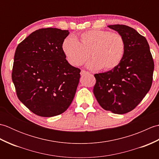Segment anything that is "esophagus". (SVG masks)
I'll return each mask as SVG.
<instances>
[{"label": "esophagus", "mask_w": 159, "mask_h": 159, "mask_svg": "<svg viewBox=\"0 0 159 159\" xmlns=\"http://www.w3.org/2000/svg\"><path fill=\"white\" fill-rule=\"evenodd\" d=\"M89 72H87V71H85V70H82L81 71H80V75L81 76H83V75H85V74H88Z\"/></svg>", "instance_id": "obj_1"}]
</instances>
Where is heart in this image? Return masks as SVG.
Listing matches in <instances>:
<instances>
[{"mask_svg":"<svg viewBox=\"0 0 159 159\" xmlns=\"http://www.w3.org/2000/svg\"><path fill=\"white\" fill-rule=\"evenodd\" d=\"M62 50L71 65L79 66L89 59L92 69L108 71L116 68L122 61L126 52V42L119 33L104 30H92L81 33L74 39L67 37L63 40Z\"/></svg>","mask_w":159,"mask_h":159,"instance_id":"1","label":"heart"}]
</instances>
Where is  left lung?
Returning a JSON list of instances; mask_svg holds the SVG:
<instances>
[{"label": "left lung", "mask_w": 159, "mask_h": 159, "mask_svg": "<svg viewBox=\"0 0 159 159\" xmlns=\"http://www.w3.org/2000/svg\"><path fill=\"white\" fill-rule=\"evenodd\" d=\"M126 42V52L119 66L106 72L94 74L93 94L101 107L116 114L133 110L149 92L154 64L145 37L123 25H109Z\"/></svg>", "instance_id": "obj_1"}]
</instances>
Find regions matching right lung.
Returning <instances> with one entry per match:
<instances>
[{
    "label": "right lung",
    "mask_w": 159,
    "mask_h": 159,
    "mask_svg": "<svg viewBox=\"0 0 159 159\" xmlns=\"http://www.w3.org/2000/svg\"><path fill=\"white\" fill-rule=\"evenodd\" d=\"M67 30L40 29L17 46L12 80L18 99L37 116L53 117L72 103L80 70L67 62L62 50Z\"/></svg>",
    "instance_id": "right-lung-1"
}]
</instances>
